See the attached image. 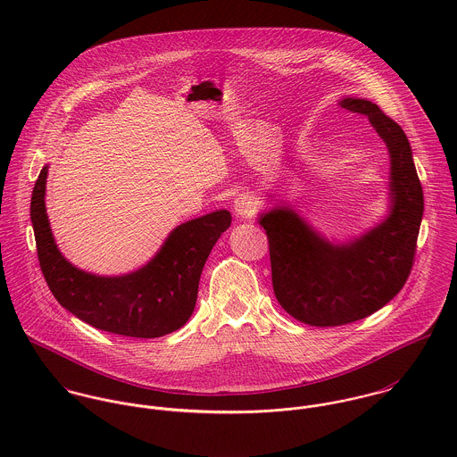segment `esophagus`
Listing matches in <instances>:
<instances>
[{
	"mask_svg": "<svg viewBox=\"0 0 457 457\" xmlns=\"http://www.w3.org/2000/svg\"><path fill=\"white\" fill-rule=\"evenodd\" d=\"M234 211L237 216L241 218H250L255 214L257 211V202L253 200V196L239 195L234 198Z\"/></svg>",
	"mask_w": 457,
	"mask_h": 457,
	"instance_id": "34e87169",
	"label": "esophagus"
}]
</instances>
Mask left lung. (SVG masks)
Segmentation results:
<instances>
[{
  "label": "left lung",
  "instance_id": "left-lung-1",
  "mask_svg": "<svg viewBox=\"0 0 457 457\" xmlns=\"http://www.w3.org/2000/svg\"><path fill=\"white\" fill-rule=\"evenodd\" d=\"M339 105L364 114L391 153V214L348 245H330L292 209L262 214L269 239L272 288L281 308L315 327L345 326L384 308L404 287L417 252L424 194L403 129L368 100Z\"/></svg>",
  "mask_w": 457,
  "mask_h": 457
}]
</instances>
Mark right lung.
<instances>
[{"label": "right lung", "instance_id": "1", "mask_svg": "<svg viewBox=\"0 0 457 457\" xmlns=\"http://www.w3.org/2000/svg\"><path fill=\"white\" fill-rule=\"evenodd\" d=\"M46 179L47 167L33 188L31 223L40 269L56 301L82 322L120 336L160 337L185 326L195 310L204 263L230 227V212L216 211L179 225L156 257L131 274L95 276L60 253L46 214Z\"/></svg>", "mask_w": 457, "mask_h": 457}]
</instances>
